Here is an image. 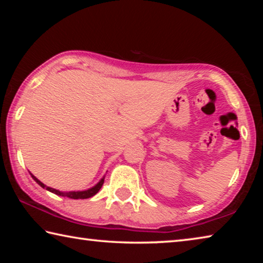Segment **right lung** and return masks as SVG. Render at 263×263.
<instances>
[{"label": "right lung", "instance_id": "add662e5", "mask_svg": "<svg viewBox=\"0 0 263 263\" xmlns=\"http://www.w3.org/2000/svg\"><path fill=\"white\" fill-rule=\"evenodd\" d=\"M31 176H32V179L35 182H37L39 185L43 186V188H45L48 191H51V193L55 194V195H59V196H66V197H69V198H73V199H84V198L91 197V196H94V195L99 193V190L102 188V185H103V183H104V177H103V179H102L95 186H92L91 189H88V190H84V191H69V193H62V191L50 188V186H46L45 184L42 183V182L39 181L37 177L33 176L32 174H31Z\"/></svg>", "mask_w": 263, "mask_h": 263}]
</instances>
